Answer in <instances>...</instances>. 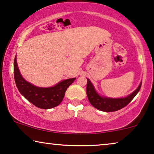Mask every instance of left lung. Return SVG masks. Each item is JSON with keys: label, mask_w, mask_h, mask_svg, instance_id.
<instances>
[{"label": "left lung", "mask_w": 154, "mask_h": 154, "mask_svg": "<svg viewBox=\"0 0 154 154\" xmlns=\"http://www.w3.org/2000/svg\"><path fill=\"white\" fill-rule=\"evenodd\" d=\"M87 80L88 83L87 86H86V92H87L88 100L94 108L97 109L98 110L105 111V112H112V111L120 110L127 106L138 93L140 90L141 85H142V82H141L138 88L126 97L109 98L100 96L96 92L93 85L90 80L88 79H87Z\"/></svg>", "instance_id": "obj_1"}]
</instances>
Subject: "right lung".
<instances>
[{
    "mask_svg": "<svg viewBox=\"0 0 154 154\" xmlns=\"http://www.w3.org/2000/svg\"><path fill=\"white\" fill-rule=\"evenodd\" d=\"M14 77L19 91L29 102L40 109H48L62 102L65 92L75 78L64 80L50 88H40L25 81L19 71L17 58L14 60Z\"/></svg>",
    "mask_w": 154,
    "mask_h": 154,
    "instance_id": "1",
    "label": "right lung"
}]
</instances>
